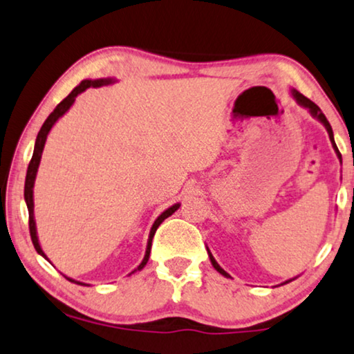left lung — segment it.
Segmentation results:
<instances>
[{"instance_id":"obj_1","label":"left lung","mask_w":354,"mask_h":354,"mask_svg":"<svg viewBox=\"0 0 354 354\" xmlns=\"http://www.w3.org/2000/svg\"><path fill=\"white\" fill-rule=\"evenodd\" d=\"M291 95H293V98L296 102H298V105H301V106H304L306 110H309V113L310 115H313L315 120H319L320 122H322V124L325 126V129H327V133H328V138H330V142H332V147L335 149V152H337V155H338V158H340V162H342V155H340V152H338V149H337V144H335V139H333V131H332V126H330V122L327 121V118H325V115L322 111H320V108L315 105L314 102H310L309 98H306L303 93H299L298 91H295V88H291ZM207 252H209V257H210V262H212V266H214V268L216 272H220L221 275L223 277H226V279H232V277H230V273H226L223 268H221L220 266H218V262L215 261L214 259V256H212V252L209 251V249H207ZM291 280H295V279H291ZM291 280H286L285 283H290ZM283 283V285H285Z\"/></svg>"}]
</instances>
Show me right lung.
<instances>
[{"label": "right lung", "mask_w": 354, "mask_h": 354, "mask_svg": "<svg viewBox=\"0 0 354 354\" xmlns=\"http://www.w3.org/2000/svg\"><path fill=\"white\" fill-rule=\"evenodd\" d=\"M116 79L113 77H103V79H84V81L79 84L77 87L73 88V92L69 93L68 97L64 98L63 102L58 103V106L55 108L53 111L50 113V116L46 118L44 126H41V129L39 131V136H37V140H35V147H34V155H32V160L29 163V168H27V176H26V187H24V199H26V204H27V210H29V228H30V238H32V243H34V248L35 251L40 254L41 257H45L46 261H48V257H46V254L44 252V249H41L40 243H39V236H37V225H35V216H34V185H35V178H37V171H39V165H40V160H41V152H44V147H45V142H46V138H48V133L51 131V128L55 126V122L59 120L61 116L64 115L66 111L69 110L71 106H73V103L75 102V97L79 95V93H82L84 91H87L88 87H102V86H110V84H115ZM180 202L178 204H174L167 209L162 214L158 215V218L153 221L152 228H150V233H149V241H147V249H145V256L142 259V262L139 263V267L133 270L131 273L138 272V270H142L145 267V263L149 262V257H150V249H152V239H153V234L157 232V228L160 225H162V221L165 218H168L169 215H173L174 212L180 209ZM129 273V275H131ZM66 280L73 281L75 285H82V286H88L87 283H82V281H77L74 279H69V277L64 275Z\"/></svg>", "instance_id": "right-lung-1"}]
</instances>
